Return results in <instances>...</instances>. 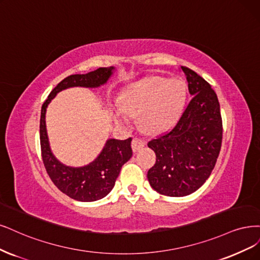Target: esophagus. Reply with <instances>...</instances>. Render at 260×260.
Segmentation results:
<instances>
[{
    "label": "esophagus",
    "instance_id": "34e87169",
    "mask_svg": "<svg viewBox=\"0 0 260 260\" xmlns=\"http://www.w3.org/2000/svg\"><path fill=\"white\" fill-rule=\"evenodd\" d=\"M144 145H145V142L143 141L142 139L137 138V137L133 138V140H132V148H133L134 151H138L139 149H141Z\"/></svg>",
    "mask_w": 260,
    "mask_h": 260
}]
</instances>
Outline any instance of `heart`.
Returning a JSON list of instances; mask_svg holds the SVG:
<instances>
[{"label": "heart", "instance_id": "b5f03b06", "mask_svg": "<svg viewBox=\"0 0 260 260\" xmlns=\"http://www.w3.org/2000/svg\"><path fill=\"white\" fill-rule=\"evenodd\" d=\"M187 87L178 78L149 77L130 85L120 98L121 110L114 111L116 122L126 124L128 115H138L141 128L148 133L162 132L172 127L185 106Z\"/></svg>", "mask_w": 260, "mask_h": 260}]
</instances>
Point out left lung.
Instances as JSON below:
<instances>
[{"label": "left lung", "mask_w": 260, "mask_h": 260, "mask_svg": "<svg viewBox=\"0 0 260 260\" xmlns=\"http://www.w3.org/2000/svg\"><path fill=\"white\" fill-rule=\"evenodd\" d=\"M182 70L192 99L175 126L147 144L156 154V164L147 172L148 182L168 197H184L199 189L215 167L222 140L215 91L194 71Z\"/></svg>", "instance_id": "obj_1"}]
</instances>
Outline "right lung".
<instances>
[{
	"instance_id": "add662e5",
	"label": "right lung",
	"mask_w": 260,
	"mask_h": 260,
	"mask_svg": "<svg viewBox=\"0 0 260 260\" xmlns=\"http://www.w3.org/2000/svg\"><path fill=\"white\" fill-rule=\"evenodd\" d=\"M114 68H99L87 74H74L66 77L53 88L42 105L40 120V140L45 169L52 183L70 198L82 202H91L104 198L115 185L121 167L132 157L131 138L127 140H107L94 161L88 166L72 168L62 165L52 155L46 131L45 114L49 102L56 94L70 87H99L107 82Z\"/></svg>"
}]
</instances>
